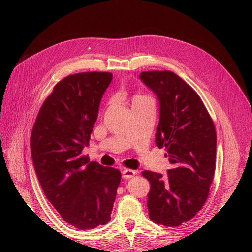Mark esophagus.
<instances>
[{
    "instance_id": "obj_1",
    "label": "esophagus",
    "mask_w": 252,
    "mask_h": 252,
    "mask_svg": "<svg viewBox=\"0 0 252 252\" xmlns=\"http://www.w3.org/2000/svg\"><path fill=\"white\" fill-rule=\"evenodd\" d=\"M135 173L136 172L131 169H123V171H122V177H123L124 179H130V178L134 177Z\"/></svg>"
}]
</instances>
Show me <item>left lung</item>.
<instances>
[{
    "mask_svg": "<svg viewBox=\"0 0 252 252\" xmlns=\"http://www.w3.org/2000/svg\"><path fill=\"white\" fill-rule=\"evenodd\" d=\"M140 79L159 102L156 143L166 148L168 174L145 170L147 207L156 224L180 226L204 206L216 171L217 133L201 97L172 71H144Z\"/></svg>",
    "mask_w": 252,
    "mask_h": 252,
    "instance_id": "left-lung-1",
    "label": "left lung"
}]
</instances>
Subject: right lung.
I'll return each instance as SVG.
<instances>
[{"label": "right lung", "mask_w": 252, "mask_h": 252, "mask_svg": "<svg viewBox=\"0 0 252 252\" xmlns=\"http://www.w3.org/2000/svg\"><path fill=\"white\" fill-rule=\"evenodd\" d=\"M110 72L70 74L53 87L41 106L30 136L36 177L48 201L80 230L107 224L121 172L89 162L83 148L97 119Z\"/></svg>", "instance_id": "right-lung-1"}]
</instances>
